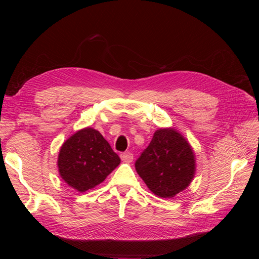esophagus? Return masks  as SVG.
Here are the masks:
<instances>
[{
	"mask_svg": "<svg viewBox=\"0 0 259 259\" xmlns=\"http://www.w3.org/2000/svg\"><path fill=\"white\" fill-rule=\"evenodd\" d=\"M133 158H134V155H133V153L130 152V151L121 153V159H122L124 162H132V161H133Z\"/></svg>",
	"mask_w": 259,
	"mask_h": 259,
	"instance_id": "1",
	"label": "esophagus"
}]
</instances>
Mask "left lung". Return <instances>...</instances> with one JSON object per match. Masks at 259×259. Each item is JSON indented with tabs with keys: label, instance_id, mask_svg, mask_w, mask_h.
<instances>
[{
	"label": "left lung",
	"instance_id": "1",
	"mask_svg": "<svg viewBox=\"0 0 259 259\" xmlns=\"http://www.w3.org/2000/svg\"><path fill=\"white\" fill-rule=\"evenodd\" d=\"M138 175L161 198H173L194 176V154L187 140L173 128H160L135 162Z\"/></svg>",
	"mask_w": 259,
	"mask_h": 259
}]
</instances>
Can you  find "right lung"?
<instances>
[{"label": "right lung", "mask_w": 259, "mask_h": 259, "mask_svg": "<svg viewBox=\"0 0 259 259\" xmlns=\"http://www.w3.org/2000/svg\"><path fill=\"white\" fill-rule=\"evenodd\" d=\"M120 162L119 155L103 135L91 127L67 139L58 155L61 178L80 192L103 183Z\"/></svg>", "instance_id": "add662e5"}]
</instances>
